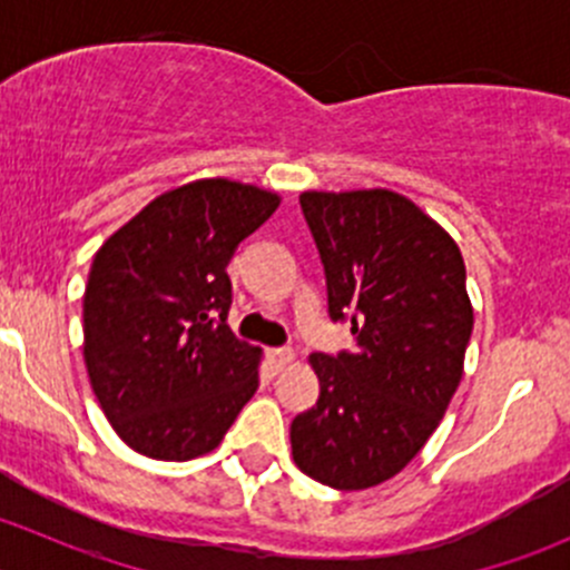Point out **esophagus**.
<instances>
[{
  "label": "esophagus",
  "mask_w": 570,
  "mask_h": 570,
  "mask_svg": "<svg viewBox=\"0 0 570 570\" xmlns=\"http://www.w3.org/2000/svg\"><path fill=\"white\" fill-rule=\"evenodd\" d=\"M267 361H269V370L281 372L284 366H289L292 361H295V353H292L289 347H273L267 350Z\"/></svg>",
  "instance_id": "esophagus-1"
}]
</instances>
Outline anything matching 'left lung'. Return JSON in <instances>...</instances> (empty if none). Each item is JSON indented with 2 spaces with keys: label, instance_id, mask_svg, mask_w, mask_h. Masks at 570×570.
I'll return each instance as SVG.
<instances>
[{
  "label": "left lung",
  "instance_id": "1",
  "mask_svg": "<svg viewBox=\"0 0 570 570\" xmlns=\"http://www.w3.org/2000/svg\"><path fill=\"white\" fill-rule=\"evenodd\" d=\"M327 314L355 350L314 353L320 400L292 422L312 480L364 491L400 474L439 428L463 377L474 312L455 239L392 189L303 193Z\"/></svg>",
  "mask_w": 570,
  "mask_h": 570
}]
</instances>
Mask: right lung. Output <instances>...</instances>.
I'll return each mask as SVG.
<instances>
[{"label":"right lung","instance_id":"obj_1","mask_svg":"<svg viewBox=\"0 0 570 570\" xmlns=\"http://www.w3.org/2000/svg\"><path fill=\"white\" fill-rule=\"evenodd\" d=\"M281 198L200 178L101 245L85 286V366L115 433L154 461L215 450L258 389L262 350L228 327L226 267Z\"/></svg>","mask_w":570,"mask_h":570}]
</instances>
